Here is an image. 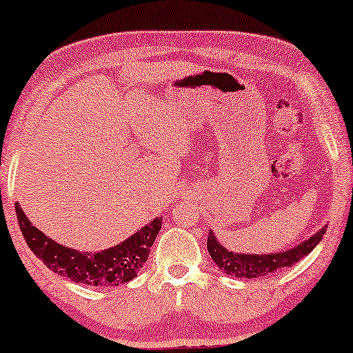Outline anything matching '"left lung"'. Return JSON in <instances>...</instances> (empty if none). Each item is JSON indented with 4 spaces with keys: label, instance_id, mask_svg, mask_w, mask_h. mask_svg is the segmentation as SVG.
<instances>
[{
    "label": "left lung",
    "instance_id": "left-lung-1",
    "mask_svg": "<svg viewBox=\"0 0 353 353\" xmlns=\"http://www.w3.org/2000/svg\"><path fill=\"white\" fill-rule=\"evenodd\" d=\"M327 225L317 234H314L309 241L302 242L301 245L294 247V249L287 250V252L279 254H267V255H254V254H236L225 250L216 241L212 232H209L208 237V250L212 257V261L224 270L225 274L236 275V277H265V275L275 274L277 270L285 269V267H292L297 264L301 259L309 255L314 247L322 241L323 234H325Z\"/></svg>",
    "mask_w": 353,
    "mask_h": 353
}]
</instances>
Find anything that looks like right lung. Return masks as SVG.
<instances>
[{
	"label": "right lung",
	"mask_w": 353,
	"mask_h": 353,
	"mask_svg": "<svg viewBox=\"0 0 353 353\" xmlns=\"http://www.w3.org/2000/svg\"><path fill=\"white\" fill-rule=\"evenodd\" d=\"M14 208L19 229L31 252L43 261L48 269L71 279L72 282L92 287L119 285L137 277L163 225L161 217H157L119 245L89 254L56 244L52 239L44 236L41 230L31 224L18 202Z\"/></svg>",
	"instance_id": "right-lung-1"
}]
</instances>
